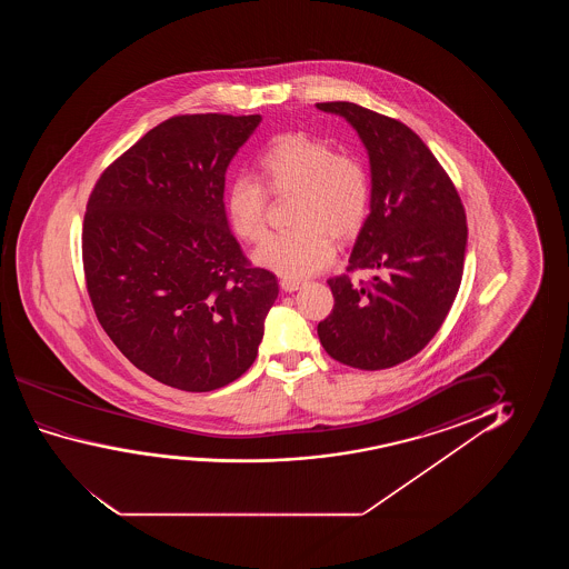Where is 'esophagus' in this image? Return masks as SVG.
I'll use <instances>...</instances> for the list:
<instances>
[{
  "label": "esophagus",
  "mask_w": 569,
  "mask_h": 569,
  "mask_svg": "<svg viewBox=\"0 0 569 569\" xmlns=\"http://www.w3.org/2000/svg\"><path fill=\"white\" fill-rule=\"evenodd\" d=\"M305 283L301 280H289V278H283L280 280V288L286 291V293H293L297 289L303 288Z\"/></svg>",
  "instance_id": "34e87169"
}]
</instances>
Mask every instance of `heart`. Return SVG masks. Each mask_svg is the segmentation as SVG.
<instances>
[{"mask_svg": "<svg viewBox=\"0 0 569 569\" xmlns=\"http://www.w3.org/2000/svg\"><path fill=\"white\" fill-rule=\"evenodd\" d=\"M260 180L239 177L226 194L233 233L247 242L264 239L270 193L291 198V229L268 237L254 262L283 278H305L330 264L335 241L348 242L366 226L371 179L358 157L338 153L330 143L305 132L276 136L258 159Z\"/></svg>", "mask_w": 569, "mask_h": 569, "instance_id": "1", "label": "heart"}]
</instances>
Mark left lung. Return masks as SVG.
<instances>
[{
  "mask_svg": "<svg viewBox=\"0 0 569 569\" xmlns=\"http://www.w3.org/2000/svg\"><path fill=\"white\" fill-rule=\"evenodd\" d=\"M346 118L371 163V213L342 276L328 280L335 307L319 322L330 358L363 371L398 366L437 335L465 268L467 213L459 192L418 133L356 102H317ZM371 269L375 280L350 273Z\"/></svg>",
  "mask_w": 569,
  "mask_h": 569,
  "instance_id": "obj_1",
  "label": "left lung"
}]
</instances>
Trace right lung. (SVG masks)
Instances as JSON below:
<instances>
[{
	"instance_id": "right-lung-1",
	"label": "right lung",
	"mask_w": 569,
	"mask_h": 569,
	"mask_svg": "<svg viewBox=\"0 0 569 569\" xmlns=\"http://www.w3.org/2000/svg\"><path fill=\"white\" fill-rule=\"evenodd\" d=\"M262 118L179 114L102 171L81 257L94 315L118 350L172 389L208 392L249 371L278 280L227 226L234 153Z\"/></svg>"
}]
</instances>
